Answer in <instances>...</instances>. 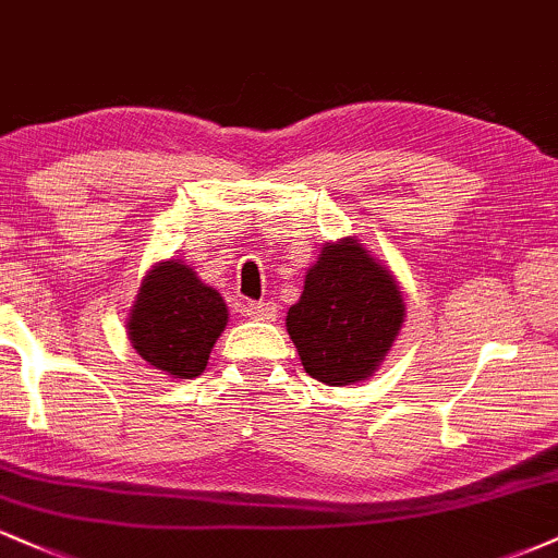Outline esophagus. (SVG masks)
Instances as JSON below:
<instances>
[{
    "mask_svg": "<svg viewBox=\"0 0 558 558\" xmlns=\"http://www.w3.org/2000/svg\"><path fill=\"white\" fill-rule=\"evenodd\" d=\"M246 312L252 319H262V323H272L275 317H278V304H272V301H252V304H246Z\"/></svg>",
    "mask_w": 558,
    "mask_h": 558,
    "instance_id": "34e87169",
    "label": "esophagus"
}]
</instances>
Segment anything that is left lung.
Returning <instances> with one entry per match:
<instances>
[{
    "mask_svg": "<svg viewBox=\"0 0 558 558\" xmlns=\"http://www.w3.org/2000/svg\"><path fill=\"white\" fill-rule=\"evenodd\" d=\"M403 315L393 275L349 235L319 248L286 328L306 373L325 386H351L380 367Z\"/></svg>",
    "mask_w": 558,
    "mask_h": 558,
    "instance_id": "8db88e82",
    "label": "left lung"
}]
</instances>
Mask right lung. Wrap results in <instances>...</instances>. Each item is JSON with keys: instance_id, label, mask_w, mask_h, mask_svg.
<instances>
[{"instance_id": "obj_1", "label": "right lung", "mask_w": 558, "mask_h": 558, "mask_svg": "<svg viewBox=\"0 0 558 558\" xmlns=\"http://www.w3.org/2000/svg\"><path fill=\"white\" fill-rule=\"evenodd\" d=\"M228 325V306L178 259L157 262L141 283L128 315V338L144 362L191 380L204 373L209 351Z\"/></svg>"}]
</instances>
